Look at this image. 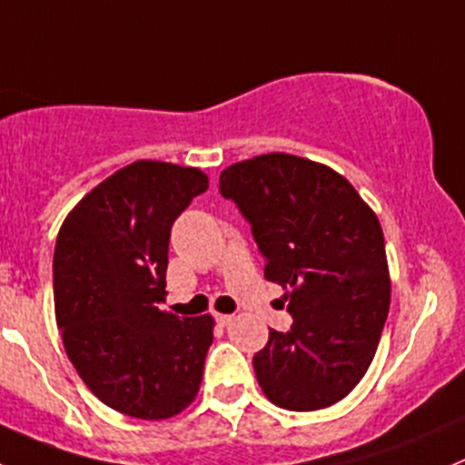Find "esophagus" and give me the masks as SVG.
Returning a JSON list of instances; mask_svg holds the SVG:
<instances>
[{
    "mask_svg": "<svg viewBox=\"0 0 465 465\" xmlns=\"http://www.w3.org/2000/svg\"><path fill=\"white\" fill-rule=\"evenodd\" d=\"M214 320H216V324H219V326H228V324H232V320H235V317H232V315H216Z\"/></svg>",
    "mask_w": 465,
    "mask_h": 465,
    "instance_id": "esophagus-1",
    "label": "esophagus"
}]
</instances>
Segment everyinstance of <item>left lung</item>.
<instances>
[{"label":"left lung","instance_id":"obj_1","mask_svg":"<svg viewBox=\"0 0 465 465\" xmlns=\"http://www.w3.org/2000/svg\"><path fill=\"white\" fill-rule=\"evenodd\" d=\"M219 192L251 223L264 278L290 287V331L253 356L260 388L287 411L335 404L368 372L391 308L377 214L333 169L285 153L232 163Z\"/></svg>","mask_w":465,"mask_h":465}]
</instances>
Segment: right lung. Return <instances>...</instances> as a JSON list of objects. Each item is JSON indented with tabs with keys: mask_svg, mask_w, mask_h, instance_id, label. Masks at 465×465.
Wrapping results in <instances>:
<instances>
[{
	"mask_svg": "<svg viewBox=\"0 0 465 465\" xmlns=\"http://www.w3.org/2000/svg\"><path fill=\"white\" fill-rule=\"evenodd\" d=\"M207 184L192 166L141 159L86 193L56 237L65 353L97 400L132 418L178 415L201 388L214 320H180L159 303L173 221Z\"/></svg>",
	"mask_w": 465,
	"mask_h": 465,
	"instance_id": "obj_1",
	"label": "right lung"
}]
</instances>
